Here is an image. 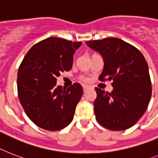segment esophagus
<instances>
[{
  "instance_id": "obj_1",
  "label": "esophagus",
  "mask_w": 158,
  "mask_h": 158,
  "mask_svg": "<svg viewBox=\"0 0 158 158\" xmlns=\"http://www.w3.org/2000/svg\"><path fill=\"white\" fill-rule=\"evenodd\" d=\"M83 92H86V91H88V89H90V88H91V86L83 85Z\"/></svg>"
}]
</instances>
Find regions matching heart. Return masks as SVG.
<instances>
[{
  "mask_svg": "<svg viewBox=\"0 0 158 158\" xmlns=\"http://www.w3.org/2000/svg\"><path fill=\"white\" fill-rule=\"evenodd\" d=\"M82 80H83V81H86L87 79H86L85 78H83V77H82Z\"/></svg>",
  "mask_w": 158,
  "mask_h": 158,
  "instance_id": "b5f03b06",
  "label": "heart"
}]
</instances>
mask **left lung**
<instances>
[{
    "label": "left lung",
    "mask_w": 158,
    "mask_h": 158,
    "mask_svg": "<svg viewBox=\"0 0 158 158\" xmlns=\"http://www.w3.org/2000/svg\"><path fill=\"white\" fill-rule=\"evenodd\" d=\"M104 59L101 81L112 80L111 92L96 88L94 112L97 122L111 131H123L136 123L148 107L152 87L148 66L139 49L118 38L86 42Z\"/></svg>",
    "instance_id": "obj_1"
}]
</instances>
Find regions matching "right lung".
Instances as JSON below:
<instances>
[{"label":"right lung","mask_w":158,"mask_h":158,"mask_svg":"<svg viewBox=\"0 0 158 158\" xmlns=\"http://www.w3.org/2000/svg\"><path fill=\"white\" fill-rule=\"evenodd\" d=\"M81 44L49 37L32 46L19 66L17 87L20 103L28 118L44 130H61L73 120L83 88L75 83L62 88L57 86V77L71 69L73 55Z\"/></svg>","instance_id":"right-lung-1"}]
</instances>
